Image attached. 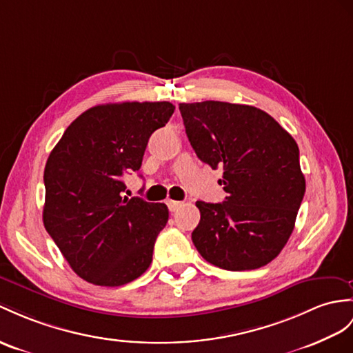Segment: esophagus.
<instances>
[{
    "instance_id": "esophagus-1",
    "label": "esophagus",
    "mask_w": 353,
    "mask_h": 353,
    "mask_svg": "<svg viewBox=\"0 0 353 353\" xmlns=\"http://www.w3.org/2000/svg\"><path fill=\"white\" fill-rule=\"evenodd\" d=\"M166 203H168V206H169V211H170V212H175V211H178V210L181 208V206H183V202L170 201V199H169Z\"/></svg>"
}]
</instances>
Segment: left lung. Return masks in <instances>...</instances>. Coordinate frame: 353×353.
I'll return each mask as SVG.
<instances>
[{
	"mask_svg": "<svg viewBox=\"0 0 353 353\" xmlns=\"http://www.w3.org/2000/svg\"><path fill=\"white\" fill-rule=\"evenodd\" d=\"M179 110L196 156L225 170L226 201L196 202L197 252L228 271L270 263L286 245L305 193L295 139L254 106L208 100Z\"/></svg>",
	"mask_w": 353,
	"mask_h": 353,
	"instance_id": "1",
	"label": "left lung"
}]
</instances>
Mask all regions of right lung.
I'll list each match as a JSON object with an SVG mask.
<instances>
[{
  "label": "right lung",
  "mask_w": 353,
  "mask_h": 353,
  "mask_svg": "<svg viewBox=\"0 0 353 353\" xmlns=\"http://www.w3.org/2000/svg\"><path fill=\"white\" fill-rule=\"evenodd\" d=\"M174 110L169 101L94 106L49 154L43 223L72 270L92 285L123 286L151 265L168 206L123 196V176L141 169L150 136Z\"/></svg>",
  "instance_id": "right-lung-1"
}]
</instances>
